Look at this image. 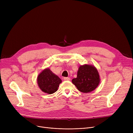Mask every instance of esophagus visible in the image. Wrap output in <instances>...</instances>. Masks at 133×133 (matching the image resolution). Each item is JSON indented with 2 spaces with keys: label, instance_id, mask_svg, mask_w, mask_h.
Returning a JSON list of instances; mask_svg holds the SVG:
<instances>
[{
  "label": "esophagus",
  "instance_id": "1",
  "mask_svg": "<svg viewBox=\"0 0 133 133\" xmlns=\"http://www.w3.org/2000/svg\"><path fill=\"white\" fill-rule=\"evenodd\" d=\"M64 80L65 81H69V80H70V78H68V77H65V78H64Z\"/></svg>",
  "mask_w": 133,
  "mask_h": 133
}]
</instances>
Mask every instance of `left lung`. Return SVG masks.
<instances>
[{
  "label": "left lung",
  "mask_w": 133,
  "mask_h": 133,
  "mask_svg": "<svg viewBox=\"0 0 133 133\" xmlns=\"http://www.w3.org/2000/svg\"><path fill=\"white\" fill-rule=\"evenodd\" d=\"M72 82L80 92L85 93L91 92L99 85V73L92 65H81L78 69L77 77L73 79Z\"/></svg>",
  "instance_id": "8db88e82"
}]
</instances>
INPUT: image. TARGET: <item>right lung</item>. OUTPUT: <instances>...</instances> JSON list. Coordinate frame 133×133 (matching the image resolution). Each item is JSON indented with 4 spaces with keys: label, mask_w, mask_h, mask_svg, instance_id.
<instances>
[{
    "label": "right lung",
    "mask_w": 133,
    "mask_h": 133,
    "mask_svg": "<svg viewBox=\"0 0 133 133\" xmlns=\"http://www.w3.org/2000/svg\"><path fill=\"white\" fill-rule=\"evenodd\" d=\"M61 82L59 76L48 68L43 69L37 77V83L39 88L42 92L48 94L57 92Z\"/></svg>",
    "instance_id": "right-lung-1"
}]
</instances>
